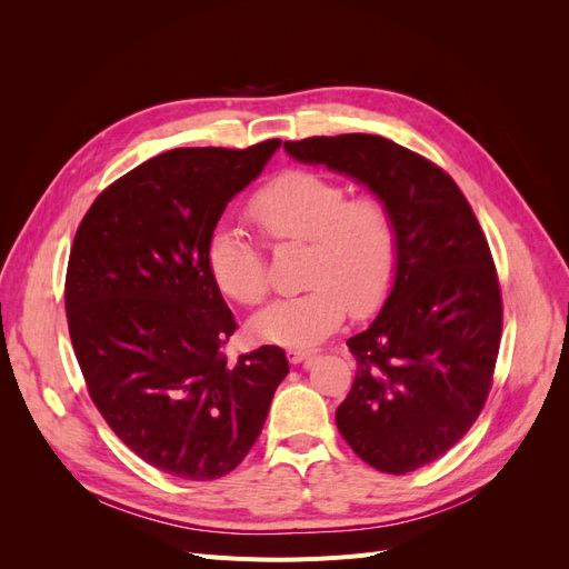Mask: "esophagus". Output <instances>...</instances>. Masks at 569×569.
Wrapping results in <instances>:
<instances>
[{"label":"esophagus","mask_w":569,"mask_h":569,"mask_svg":"<svg viewBox=\"0 0 569 569\" xmlns=\"http://www.w3.org/2000/svg\"><path fill=\"white\" fill-rule=\"evenodd\" d=\"M287 356L291 363H303V360H311L318 356V349H311V347H291L287 349Z\"/></svg>","instance_id":"esophagus-1"}]
</instances>
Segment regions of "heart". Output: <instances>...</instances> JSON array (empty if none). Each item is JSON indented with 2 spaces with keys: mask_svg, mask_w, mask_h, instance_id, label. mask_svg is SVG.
Listing matches in <instances>:
<instances>
[{
  "mask_svg": "<svg viewBox=\"0 0 569 569\" xmlns=\"http://www.w3.org/2000/svg\"><path fill=\"white\" fill-rule=\"evenodd\" d=\"M247 216L272 244H308V287L256 313V337L308 343L330 335L349 306L356 316H366L385 303L399 270V226L385 199L349 197L341 182L297 168L258 187L247 201ZM206 266L222 295L237 303L266 299V251L239 228L220 222L211 230Z\"/></svg>",
  "mask_w": 569,
  "mask_h": 569,
  "instance_id": "obj_1",
  "label": "heart"
}]
</instances>
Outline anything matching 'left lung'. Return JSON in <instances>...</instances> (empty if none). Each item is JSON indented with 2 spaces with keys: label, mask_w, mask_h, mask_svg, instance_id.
Here are the masks:
<instances>
[{
  "label": "left lung",
  "mask_w": 569,
  "mask_h": 569,
  "mask_svg": "<svg viewBox=\"0 0 569 569\" xmlns=\"http://www.w3.org/2000/svg\"><path fill=\"white\" fill-rule=\"evenodd\" d=\"M284 149L368 184L399 226L391 295L347 341L356 380L337 427L375 470H418L468 435L493 385L503 299L487 237L453 178L387 137H306Z\"/></svg>",
  "instance_id": "left-lung-1"
}]
</instances>
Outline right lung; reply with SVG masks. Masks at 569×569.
Listing matches in <instances>:
<instances>
[{
  "mask_svg": "<svg viewBox=\"0 0 569 569\" xmlns=\"http://www.w3.org/2000/svg\"><path fill=\"white\" fill-rule=\"evenodd\" d=\"M278 147L159 153L94 199L68 256V332L92 403L132 453L180 479L232 472L289 372L280 347L228 358L237 322L206 266L228 201Z\"/></svg>",
  "mask_w": 569,
  "mask_h": 569,
  "instance_id": "obj_1",
  "label": "right lung"
}]
</instances>
